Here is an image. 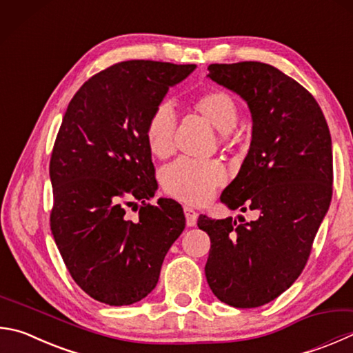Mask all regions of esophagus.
<instances>
[{
    "instance_id": "34e87169",
    "label": "esophagus",
    "mask_w": 353,
    "mask_h": 353,
    "mask_svg": "<svg viewBox=\"0 0 353 353\" xmlns=\"http://www.w3.org/2000/svg\"><path fill=\"white\" fill-rule=\"evenodd\" d=\"M183 213H185V217H187V225L194 227L196 222H197V211L193 207H188V205H185Z\"/></svg>"
}]
</instances>
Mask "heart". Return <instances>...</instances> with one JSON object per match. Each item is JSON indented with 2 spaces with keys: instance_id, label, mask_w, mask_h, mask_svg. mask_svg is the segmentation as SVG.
<instances>
[{
  "instance_id": "heart-1",
  "label": "heart",
  "mask_w": 353,
  "mask_h": 353,
  "mask_svg": "<svg viewBox=\"0 0 353 353\" xmlns=\"http://www.w3.org/2000/svg\"><path fill=\"white\" fill-rule=\"evenodd\" d=\"M193 110L216 131L227 134L238 121V105L225 91L213 89L193 101ZM176 121L166 106H159L145 126V140L152 156L168 157L174 150ZM225 181V170L219 162L177 160L162 172L163 190L170 196L188 203H203Z\"/></svg>"
}]
</instances>
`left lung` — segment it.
<instances>
[{"instance_id": "obj_1", "label": "left lung", "mask_w": 353, "mask_h": 353, "mask_svg": "<svg viewBox=\"0 0 353 353\" xmlns=\"http://www.w3.org/2000/svg\"><path fill=\"white\" fill-rule=\"evenodd\" d=\"M208 72L247 101L253 120L248 154L221 202L259 217L238 223L199 216L211 241L205 276L222 303L253 309L304 270L332 201V139L313 95L279 69L241 61L210 65Z\"/></svg>"}]
</instances>
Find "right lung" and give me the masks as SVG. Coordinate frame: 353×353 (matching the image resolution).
Wrapping results in <instances>:
<instances>
[{"label":"right lung","instance_id":"add662e5","mask_svg":"<svg viewBox=\"0 0 353 353\" xmlns=\"http://www.w3.org/2000/svg\"><path fill=\"white\" fill-rule=\"evenodd\" d=\"M196 65L130 60L91 77L69 101L49 174L50 230L70 276L89 296L130 305L156 287L165 254L185 228L157 190L145 140L150 115ZM140 201L139 217H127Z\"/></svg>","mask_w":353,"mask_h":353}]
</instances>
